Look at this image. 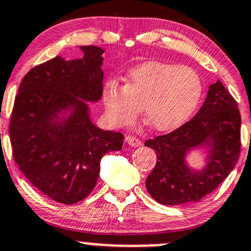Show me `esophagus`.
Listing matches in <instances>:
<instances>
[{
  "label": "esophagus",
  "instance_id": "esophagus-1",
  "mask_svg": "<svg viewBox=\"0 0 251 251\" xmlns=\"http://www.w3.org/2000/svg\"><path fill=\"white\" fill-rule=\"evenodd\" d=\"M125 140L128 145H131V147H133V148H138L142 145V142H140V140L134 136H127Z\"/></svg>",
  "mask_w": 251,
  "mask_h": 251
}]
</instances>
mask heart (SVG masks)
<instances>
[{"instance_id":"b5f03b06","label":"heart","mask_w":251,"mask_h":251,"mask_svg":"<svg viewBox=\"0 0 251 251\" xmlns=\"http://www.w3.org/2000/svg\"><path fill=\"white\" fill-rule=\"evenodd\" d=\"M202 90L201 78L192 68L149 62L131 70L124 87L106 82L102 102L107 119L118 127L133 123L143 107L151 127L172 131L191 117Z\"/></svg>"}]
</instances>
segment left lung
Here are the masks:
<instances>
[{"instance_id":"left-lung-1","label":"left lung","mask_w":251,"mask_h":251,"mask_svg":"<svg viewBox=\"0 0 251 251\" xmlns=\"http://www.w3.org/2000/svg\"><path fill=\"white\" fill-rule=\"evenodd\" d=\"M157 155L145 181L148 192L162 205L197 202L213 192L238 161L241 114L237 102L220 81L208 88L195 117L175 131L145 142ZM208 150L206 166L194 170L185 157L193 150Z\"/></svg>"}]
</instances>
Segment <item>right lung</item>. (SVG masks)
I'll return each instance as SVG.
<instances>
[{
  "mask_svg": "<svg viewBox=\"0 0 251 251\" xmlns=\"http://www.w3.org/2000/svg\"><path fill=\"white\" fill-rule=\"evenodd\" d=\"M83 58L57 56L24 77L9 125L14 161L33 186L54 201L73 205L94 189L101 158L123 148L119 132L90 119L88 102L102 96V53L79 46Z\"/></svg>",
  "mask_w": 251,
  "mask_h": 251,
  "instance_id": "right-lung-1",
  "label": "right lung"
}]
</instances>
